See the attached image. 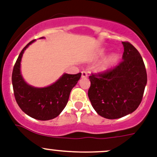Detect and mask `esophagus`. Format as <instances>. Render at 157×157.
<instances>
[{
	"label": "esophagus",
	"instance_id": "esophagus-1",
	"mask_svg": "<svg viewBox=\"0 0 157 157\" xmlns=\"http://www.w3.org/2000/svg\"><path fill=\"white\" fill-rule=\"evenodd\" d=\"M81 77L82 78H87V73L85 71L81 72Z\"/></svg>",
	"mask_w": 157,
	"mask_h": 157
}]
</instances>
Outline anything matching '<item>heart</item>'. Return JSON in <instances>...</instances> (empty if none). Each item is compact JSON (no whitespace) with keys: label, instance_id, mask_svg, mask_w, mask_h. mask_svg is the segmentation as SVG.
Wrapping results in <instances>:
<instances>
[{"label":"heart","instance_id":"1","mask_svg":"<svg viewBox=\"0 0 157 157\" xmlns=\"http://www.w3.org/2000/svg\"><path fill=\"white\" fill-rule=\"evenodd\" d=\"M104 54H105V51H101L100 52L99 56H102ZM118 59H119V56L117 54L113 53V54L109 55L108 57L105 58V59H103L102 61L101 62V63L98 66V69L101 71H105V70H109L115 64V63L118 60Z\"/></svg>","mask_w":157,"mask_h":157}]
</instances>
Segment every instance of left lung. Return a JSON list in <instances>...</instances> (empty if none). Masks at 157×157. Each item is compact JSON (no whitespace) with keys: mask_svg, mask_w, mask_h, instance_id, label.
I'll return each mask as SVG.
<instances>
[{"mask_svg":"<svg viewBox=\"0 0 157 157\" xmlns=\"http://www.w3.org/2000/svg\"><path fill=\"white\" fill-rule=\"evenodd\" d=\"M123 61L113 70L89 77L88 98L96 113L106 119H118L140 105L147 74L140 53L129 42H122Z\"/></svg>","mask_w":157,"mask_h":157,"instance_id":"8db88e82","label":"left lung"}]
</instances>
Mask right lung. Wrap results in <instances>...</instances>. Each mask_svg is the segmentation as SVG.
Here are the masks:
<instances>
[{"instance_id": "1", "label": "right lung", "mask_w": 157, "mask_h": 157, "mask_svg": "<svg viewBox=\"0 0 157 157\" xmlns=\"http://www.w3.org/2000/svg\"><path fill=\"white\" fill-rule=\"evenodd\" d=\"M34 41H30L22 49L14 66L12 77L14 94L16 102L25 113L39 121H48L56 118L64 109L70 91L80 80L81 73H64L48 87H36L28 84L21 73V61L24 52Z\"/></svg>"}]
</instances>
